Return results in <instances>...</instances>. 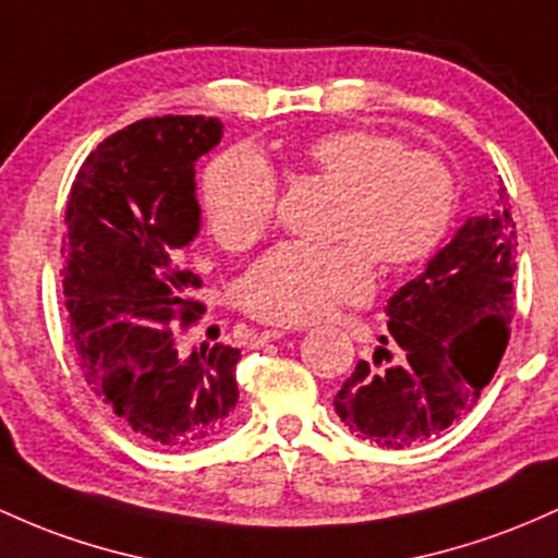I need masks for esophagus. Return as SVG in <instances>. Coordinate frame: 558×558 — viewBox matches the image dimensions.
<instances>
[{"instance_id": "obj_1", "label": "esophagus", "mask_w": 558, "mask_h": 558, "mask_svg": "<svg viewBox=\"0 0 558 558\" xmlns=\"http://www.w3.org/2000/svg\"><path fill=\"white\" fill-rule=\"evenodd\" d=\"M283 336H289V330L286 328H267V330H262V333L254 336V347L267 344V341H278V339H283Z\"/></svg>"}]
</instances>
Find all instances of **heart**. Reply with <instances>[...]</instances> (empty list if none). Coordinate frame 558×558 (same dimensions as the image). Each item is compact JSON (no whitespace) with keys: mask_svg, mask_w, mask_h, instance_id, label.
Instances as JSON below:
<instances>
[{"mask_svg":"<svg viewBox=\"0 0 558 558\" xmlns=\"http://www.w3.org/2000/svg\"><path fill=\"white\" fill-rule=\"evenodd\" d=\"M302 163L341 187L333 246L283 243L241 280V304L275 326H304L373 291V262L387 272L437 254L458 209L456 174L442 156L400 137L349 126L315 134ZM201 209L217 243L246 251L275 222L278 180L256 153L228 150L204 174Z\"/></svg>","mask_w":558,"mask_h":558,"instance_id":"obj_1","label":"heart"}]
</instances>
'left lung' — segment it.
I'll list each match as a JSON object with an SVG mask.
<instances>
[{"mask_svg":"<svg viewBox=\"0 0 558 558\" xmlns=\"http://www.w3.org/2000/svg\"><path fill=\"white\" fill-rule=\"evenodd\" d=\"M498 195V209L469 219L426 272L389 299L384 347L373 363L360 360L333 397L357 437L391 450L424 442L471 413L493 381L511 336L517 275V225L504 185Z\"/></svg>","mask_w":558,"mask_h":558,"instance_id":"obj_1","label":"left lung"}]
</instances>
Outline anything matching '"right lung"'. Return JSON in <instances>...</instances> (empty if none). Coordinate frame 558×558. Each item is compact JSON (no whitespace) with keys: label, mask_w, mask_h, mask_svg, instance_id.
I'll return each mask as SVG.
<instances>
[{"label":"right lung","mask_w":558,"mask_h":558,"mask_svg":"<svg viewBox=\"0 0 558 558\" xmlns=\"http://www.w3.org/2000/svg\"><path fill=\"white\" fill-rule=\"evenodd\" d=\"M219 137L214 116L134 121L89 153L65 209L60 275L84 378L134 437L163 450L222 437L238 402V349H177L206 312L182 248L201 217L193 163Z\"/></svg>","instance_id":"obj_1"}]
</instances>
